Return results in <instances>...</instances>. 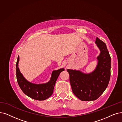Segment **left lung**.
Returning a JSON list of instances; mask_svg holds the SVG:
<instances>
[{
	"instance_id": "1",
	"label": "left lung",
	"mask_w": 122,
	"mask_h": 122,
	"mask_svg": "<svg viewBox=\"0 0 122 122\" xmlns=\"http://www.w3.org/2000/svg\"><path fill=\"white\" fill-rule=\"evenodd\" d=\"M95 43L100 53L97 57L95 70L86 74L80 70L67 69L73 93L82 101L97 100L108 86L111 76V58L106 43L96 38Z\"/></svg>"
}]
</instances>
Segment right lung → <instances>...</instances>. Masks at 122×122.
<instances>
[{
    "label": "right lung",
    "instance_id": "1",
    "mask_svg": "<svg viewBox=\"0 0 122 122\" xmlns=\"http://www.w3.org/2000/svg\"><path fill=\"white\" fill-rule=\"evenodd\" d=\"M19 61L18 56L16 64V79L19 86L24 93L30 98L38 101H44L50 97L53 92L58 76L65 70L64 68L52 71L50 80L46 83L36 84L28 81L23 76L19 69Z\"/></svg>",
    "mask_w": 122,
    "mask_h": 122
}]
</instances>
